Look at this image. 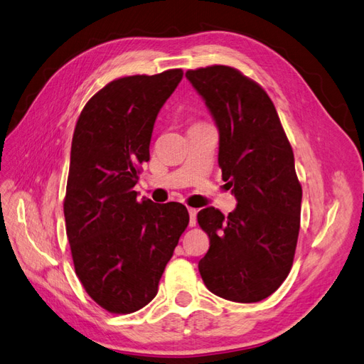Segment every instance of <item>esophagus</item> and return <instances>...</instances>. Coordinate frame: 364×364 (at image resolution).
I'll list each match as a JSON object with an SVG mask.
<instances>
[{"label":"esophagus","mask_w":364,"mask_h":364,"mask_svg":"<svg viewBox=\"0 0 364 364\" xmlns=\"http://www.w3.org/2000/svg\"><path fill=\"white\" fill-rule=\"evenodd\" d=\"M188 213H190V226L194 228L197 225V209L188 208Z\"/></svg>","instance_id":"1"}]
</instances>
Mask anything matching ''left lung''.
Listing matches in <instances>:
<instances>
[{
    "label": "left lung",
    "instance_id": "1",
    "mask_svg": "<svg viewBox=\"0 0 364 364\" xmlns=\"http://www.w3.org/2000/svg\"><path fill=\"white\" fill-rule=\"evenodd\" d=\"M185 75L215 119L218 167L238 202L228 217L213 206L197 214L209 237L200 277L223 299L258 302L279 289L293 266L302 200L293 149L255 80L226 65Z\"/></svg>",
    "mask_w": 364,
    "mask_h": 364
}]
</instances>
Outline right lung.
Here are the masks:
<instances>
[{"label": "right lung", "instance_id": "right-lung-1", "mask_svg": "<svg viewBox=\"0 0 364 364\" xmlns=\"http://www.w3.org/2000/svg\"><path fill=\"white\" fill-rule=\"evenodd\" d=\"M181 68L109 82L75 123L63 199L77 278L114 314L146 306L188 226L182 203L136 200L142 162L159 109L182 80Z\"/></svg>", "mask_w": 364, "mask_h": 364}]
</instances>
